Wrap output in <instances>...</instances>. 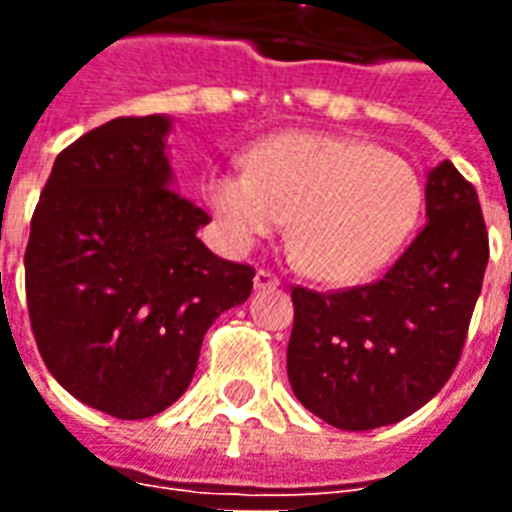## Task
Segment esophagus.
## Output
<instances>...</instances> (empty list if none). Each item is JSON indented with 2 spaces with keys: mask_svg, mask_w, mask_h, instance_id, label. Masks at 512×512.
I'll return each instance as SVG.
<instances>
[{
  "mask_svg": "<svg viewBox=\"0 0 512 512\" xmlns=\"http://www.w3.org/2000/svg\"><path fill=\"white\" fill-rule=\"evenodd\" d=\"M279 285V277H274L271 271H266V268H260L255 274V288L257 290H266V288H277Z\"/></svg>",
  "mask_w": 512,
  "mask_h": 512,
  "instance_id": "esophagus-1",
  "label": "esophagus"
}]
</instances>
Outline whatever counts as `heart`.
<instances>
[{"label":"heart","mask_w":512,"mask_h":512,"mask_svg":"<svg viewBox=\"0 0 512 512\" xmlns=\"http://www.w3.org/2000/svg\"><path fill=\"white\" fill-rule=\"evenodd\" d=\"M205 197L233 246L290 219V255L307 277L351 285L389 266L425 205L414 167L354 136L285 131L246 153V172H213Z\"/></svg>","instance_id":"1"}]
</instances>
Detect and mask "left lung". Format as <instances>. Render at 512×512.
I'll use <instances>...</instances> for the list:
<instances>
[{
    "mask_svg": "<svg viewBox=\"0 0 512 512\" xmlns=\"http://www.w3.org/2000/svg\"><path fill=\"white\" fill-rule=\"evenodd\" d=\"M428 224L365 288H293L288 378L315 417L343 430L400 422L447 384L483 288L488 233L452 161L428 172Z\"/></svg>",
    "mask_w": 512,
    "mask_h": 512,
    "instance_id": "left-lung-1",
    "label": "left lung"
}]
</instances>
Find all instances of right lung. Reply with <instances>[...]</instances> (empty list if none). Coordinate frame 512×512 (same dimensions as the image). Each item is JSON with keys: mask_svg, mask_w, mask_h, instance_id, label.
Returning a JSON list of instances; mask_svg holds the SVG:
<instances>
[{"mask_svg": "<svg viewBox=\"0 0 512 512\" xmlns=\"http://www.w3.org/2000/svg\"><path fill=\"white\" fill-rule=\"evenodd\" d=\"M169 115L117 117L65 147L32 216L27 307L49 373L117 419L169 408L211 323L255 271L197 238L211 216L178 194Z\"/></svg>", "mask_w": 512, "mask_h": 512, "instance_id": "1", "label": "right lung"}]
</instances>
